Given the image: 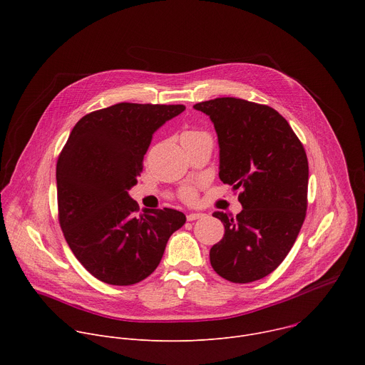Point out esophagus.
<instances>
[{
  "label": "esophagus",
  "mask_w": 365,
  "mask_h": 365,
  "mask_svg": "<svg viewBox=\"0 0 365 365\" xmlns=\"http://www.w3.org/2000/svg\"><path fill=\"white\" fill-rule=\"evenodd\" d=\"M203 217H205L203 214H189L187 215V221H196V220H200Z\"/></svg>",
  "instance_id": "obj_1"
}]
</instances>
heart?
<instances>
[{
  "label": "heart",
  "mask_w": 365,
  "mask_h": 365,
  "mask_svg": "<svg viewBox=\"0 0 365 365\" xmlns=\"http://www.w3.org/2000/svg\"><path fill=\"white\" fill-rule=\"evenodd\" d=\"M179 197L183 200V202H187V203H193L196 202L197 199V192L193 186H183L180 190H179Z\"/></svg>",
  "instance_id": "b5f03b06"
}]
</instances>
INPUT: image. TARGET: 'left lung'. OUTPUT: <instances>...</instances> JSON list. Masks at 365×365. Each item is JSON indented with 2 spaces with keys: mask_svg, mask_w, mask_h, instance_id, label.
I'll return each mask as SVG.
<instances>
[{
  "mask_svg": "<svg viewBox=\"0 0 365 365\" xmlns=\"http://www.w3.org/2000/svg\"><path fill=\"white\" fill-rule=\"evenodd\" d=\"M210 115L220 143V179L241 189L237 217L215 212L225 227L211 248L212 269L232 283L274 272L292 250L307 210L309 165L303 144L272 107L240 98L193 106Z\"/></svg>",
  "mask_w": 365,
  "mask_h": 365,
  "instance_id": "left-lung-1",
  "label": "left lung"
}]
</instances>
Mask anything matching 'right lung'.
<instances>
[{"label":"right lung","instance_id":"right-lung-1","mask_svg":"<svg viewBox=\"0 0 365 365\" xmlns=\"http://www.w3.org/2000/svg\"><path fill=\"white\" fill-rule=\"evenodd\" d=\"M183 111L185 106L115 103L82 117L59 154L61 228L79 263L103 283L131 286L148 277L186 222L169 207L140 212L128 196L154 131Z\"/></svg>","mask_w":365,"mask_h":365}]
</instances>
